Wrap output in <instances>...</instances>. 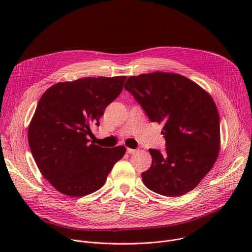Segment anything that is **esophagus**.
Here are the masks:
<instances>
[{
    "label": "esophagus",
    "mask_w": 252,
    "mask_h": 252,
    "mask_svg": "<svg viewBox=\"0 0 252 252\" xmlns=\"http://www.w3.org/2000/svg\"><path fill=\"white\" fill-rule=\"evenodd\" d=\"M126 152H127V154L132 155V154H135V153H136V150H133V149H127V150H126Z\"/></svg>",
    "instance_id": "34e87169"
}]
</instances>
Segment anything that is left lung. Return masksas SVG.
<instances>
[{"label":"left lung","mask_w":252,"mask_h":252,"mask_svg":"<svg viewBox=\"0 0 252 252\" xmlns=\"http://www.w3.org/2000/svg\"><path fill=\"white\" fill-rule=\"evenodd\" d=\"M125 89L153 123L163 124L165 152L149 150L153 162L141 173L143 184L172 197L192 190L220 150V115L211 95L191 80L164 71L130 76Z\"/></svg>","instance_id":"8db88e82"}]
</instances>
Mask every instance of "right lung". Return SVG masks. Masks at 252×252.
<instances>
[{
	"mask_svg": "<svg viewBox=\"0 0 252 252\" xmlns=\"http://www.w3.org/2000/svg\"><path fill=\"white\" fill-rule=\"evenodd\" d=\"M126 79L60 82L41 96L29 125V146L43 176L61 193L80 197L96 191L125 156L124 146L101 148L87 136L119 96Z\"/></svg>",
	"mask_w": 252,
	"mask_h": 252,
	"instance_id": "obj_1",
	"label": "right lung"
}]
</instances>
